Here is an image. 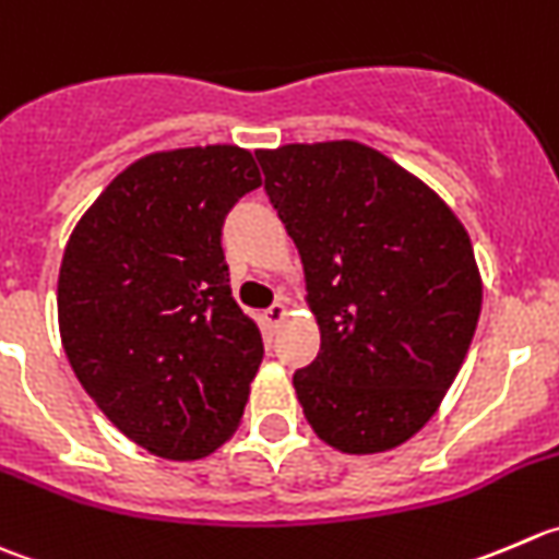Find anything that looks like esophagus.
I'll return each mask as SVG.
<instances>
[{"label":"esophagus","mask_w":559,"mask_h":559,"mask_svg":"<svg viewBox=\"0 0 559 559\" xmlns=\"http://www.w3.org/2000/svg\"><path fill=\"white\" fill-rule=\"evenodd\" d=\"M263 314H266V323L272 325V329H277V325L282 323V320H285V314H287L285 301H274L272 307H269Z\"/></svg>","instance_id":"esophagus-1"}]
</instances>
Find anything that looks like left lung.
I'll return each instance as SVG.
<instances>
[{
    "label": "left lung",
    "mask_w": 559,
    "mask_h": 559,
    "mask_svg": "<svg viewBox=\"0 0 559 559\" xmlns=\"http://www.w3.org/2000/svg\"><path fill=\"white\" fill-rule=\"evenodd\" d=\"M255 157L320 325V353L293 374L304 416L345 454L394 449L435 416L473 342L480 277L467 230L361 143Z\"/></svg>",
    "instance_id": "obj_1"
}]
</instances>
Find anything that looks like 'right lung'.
Listing matches in <instances>:
<instances>
[{"instance_id": "obj_1", "label": "right lung", "mask_w": 559, "mask_h": 559, "mask_svg": "<svg viewBox=\"0 0 559 559\" xmlns=\"http://www.w3.org/2000/svg\"><path fill=\"white\" fill-rule=\"evenodd\" d=\"M255 187L239 146L152 154L105 187L64 250L70 367L114 427L163 460L223 445L263 361L223 252L225 217Z\"/></svg>"}]
</instances>
